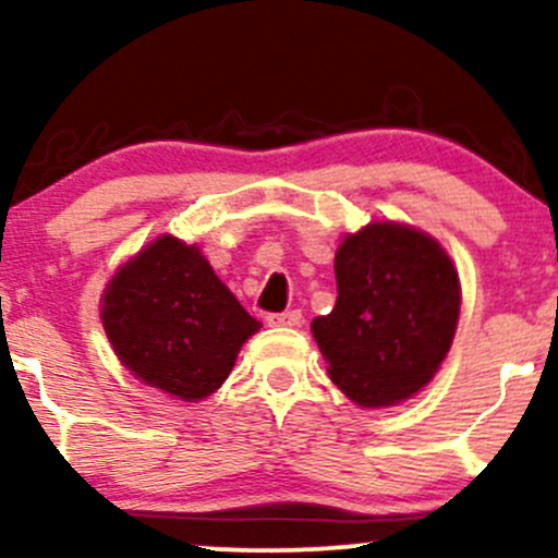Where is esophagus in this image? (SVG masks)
Returning <instances> with one entry per match:
<instances>
[{"label": "esophagus", "mask_w": 558, "mask_h": 558, "mask_svg": "<svg viewBox=\"0 0 558 558\" xmlns=\"http://www.w3.org/2000/svg\"><path fill=\"white\" fill-rule=\"evenodd\" d=\"M301 312L291 310V312H270V315L265 317V323L270 325V328H296L301 325Z\"/></svg>", "instance_id": "obj_1"}]
</instances>
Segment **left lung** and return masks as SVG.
<instances>
[{
  "mask_svg": "<svg viewBox=\"0 0 558 558\" xmlns=\"http://www.w3.org/2000/svg\"><path fill=\"white\" fill-rule=\"evenodd\" d=\"M338 299L312 323L328 375L360 407H390L430 383L459 319V275L430 235L375 222L336 254Z\"/></svg>",
  "mask_w": 558,
  "mask_h": 558,
  "instance_id": "8db88e82",
  "label": "left lung"
}]
</instances>
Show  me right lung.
Instances as JSON below:
<instances>
[{
    "label": "right lung",
    "mask_w": 558,
    "mask_h": 558,
    "mask_svg": "<svg viewBox=\"0 0 558 558\" xmlns=\"http://www.w3.org/2000/svg\"><path fill=\"white\" fill-rule=\"evenodd\" d=\"M120 362L183 401L215 393L257 319L222 286L196 246L162 235L128 262L101 304Z\"/></svg>",
    "instance_id": "obj_1"
}]
</instances>
